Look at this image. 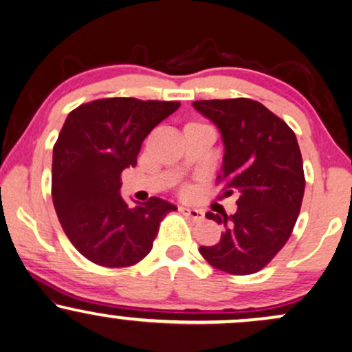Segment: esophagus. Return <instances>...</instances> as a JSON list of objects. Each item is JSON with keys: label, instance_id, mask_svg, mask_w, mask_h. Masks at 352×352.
<instances>
[{"label": "esophagus", "instance_id": "esophagus-1", "mask_svg": "<svg viewBox=\"0 0 352 352\" xmlns=\"http://www.w3.org/2000/svg\"><path fill=\"white\" fill-rule=\"evenodd\" d=\"M179 211L182 212V214L190 217L191 221L195 222H199L204 219V212L201 211V209H197V208H188V206H180Z\"/></svg>", "mask_w": 352, "mask_h": 352}]
</instances>
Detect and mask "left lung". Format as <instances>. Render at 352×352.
<instances>
[{
    "mask_svg": "<svg viewBox=\"0 0 352 352\" xmlns=\"http://www.w3.org/2000/svg\"><path fill=\"white\" fill-rule=\"evenodd\" d=\"M224 143L217 182L224 195L239 193L237 211L206 212L224 230L212 247H199L204 260L229 274L265 268L286 245L304 198V164L297 138L286 122L252 99L197 100Z\"/></svg>",
    "mask_w": 352,
    "mask_h": 352,
    "instance_id": "left-lung-1",
    "label": "left lung"
}]
</instances>
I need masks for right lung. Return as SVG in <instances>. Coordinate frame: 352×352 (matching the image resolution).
I'll use <instances>...</instances> for the list:
<instances>
[{"instance_id":"add662e5","label":"right lung","mask_w":352,"mask_h":352,"mask_svg":"<svg viewBox=\"0 0 352 352\" xmlns=\"http://www.w3.org/2000/svg\"><path fill=\"white\" fill-rule=\"evenodd\" d=\"M179 102L99 99L74 109L53 148L52 198L76 250L107 268L148 255L159 224L175 204L153 197L130 208L120 195L122 172L136 166L144 138Z\"/></svg>"}]
</instances>
